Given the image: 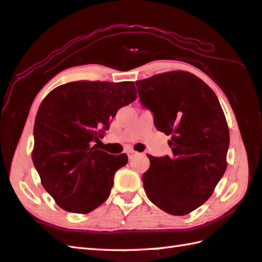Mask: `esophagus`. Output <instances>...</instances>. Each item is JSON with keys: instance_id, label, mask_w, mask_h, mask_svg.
I'll list each match as a JSON object with an SVG mask.
<instances>
[{"instance_id": "obj_1", "label": "esophagus", "mask_w": 262, "mask_h": 262, "mask_svg": "<svg viewBox=\"0 0 262 262\" xmlns=\"http://www.w3.org/2000/svg\"><path fill=\"white\" fill-rule=\"evenodd\" d=\"M135 155H137V152H135L134 150H128L127 151V156L129 157V158H132V157H134Z\"/></svg>"}]
</instances>
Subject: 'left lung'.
<instances>
[{"label": "left lung", "mask_w": 262, "mask_h": 262, "mask_svg": "<svg viewBox=\"0 0 262 262\" xmlns=\"http://www.w3.org/2000/svg\"><path fill=\"white\" fill-rule=\"evenodd\" d=\"M135 84L157 129L171 136L172 156H147L150 168L143 173V186L158 208L184 216L211 196L226 170V118L214 92L187 71L159 74Z\"/></svg>", "instance_id": "8db88e82"}]
</instances>
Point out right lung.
<instances>
[{"instance_id":"obj_1","label":"right lung","mask_w":262,"mask_h":262,"mask_svg":"<svg viewBox=\"0 0 262 262\" xmlns=\"http://www.w3.org/2000/svg\"><path fill=\"white\" fill-rule=\"evenodd\" d=\"M136 100L133 81H73L50 92L34 125L33 162L60 208L89 213L109 198L126 155L99 150L102 133L120 107Z\"/></svg>"}]
</instances>
